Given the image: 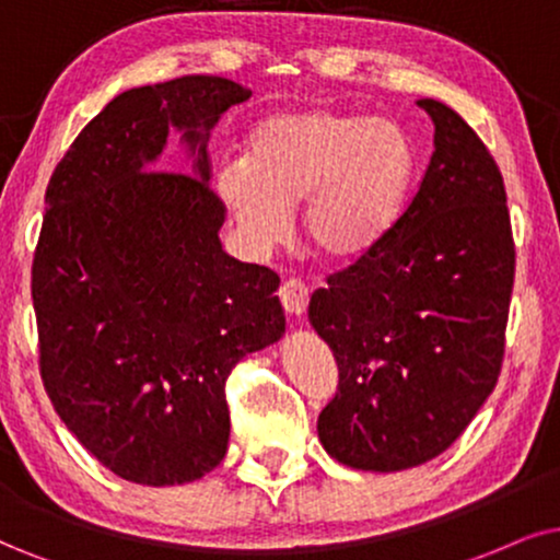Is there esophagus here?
<instances>
[{
  "label": "esophagus",
  "mask_w": 560,
  "mask_h": 560,
  "mask_svg": "<svg viewBox=\"0 0 560 560\" xmlns=\"http://www.w3.org/2000/svg\"><path fill=\"white\" fill-rule=\"evenodd\" d=\"M279 300H281V304H284L287 313L302 315L304 307H307V302H310V287L304 284L302 279H296V276H289L284 284L279 287Z\"/></svg>",
  "instance_id": "obj_1"
}]
</instances>
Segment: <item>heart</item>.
Returning <instances> with one entry per match:
<instances>
[{"label": "heart", "instance_id": "b5f03b06", "mask_svg": "<svg viewBox=\"0 0 560 560\" xmlns=\"http://www.w3.org/2000/svg\"><path fill=\"white\" fill-rule=\"evenodd\" d=\"M413 147L387 118L332 108L279 110L253 126L247 158L222 162L217 188L253 247L279 245L304 201L302 228L328 258H351L398 211Z\"/></svg>", "mask_w": 560, "mask_h": 560}]
</instances>
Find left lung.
<instances>
[{
  "mask_svg": "<svg viewBox=\"0 0 560 560\" xmlns=\"http://www.w3.org/2000/svg\"><path fill=\"white\" fill-rule=\"evenodd\" d=\"M434 154L408 207L310 300L338 390L317 419L325 452L395 472L442 455L497 387L514 237L497 160L455 110L419 101Z\"/></svg>",
  "mask_w": 560,
  "mask_h": 560,
  "instance_id": "left-lung-1",
  "label": "left lung"
}]
</instances>
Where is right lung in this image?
Returning <instances> with one entry per match:
<instances>
[{
  "mask_svg": "<svg viewBox=\"0 0 560 560\" xmlns=\"http://www.w3.org/2000/svg\"><path fill=\"white\" fill-rule=\"evenodd\" d=\"M250 90L190 74L121 92L72 141L46 188L33 256L38 366L56 413L131 483L180 486L222 463L224 385L279 341V273L222 250L209 129ZM197 175L154 171L172 126Z\"/></svg>",
  "mask_w": 560,
  "mask_h": 560,
  "instance_id": "right-lung-1",
  "label": "right lung"
}]
</instances>
